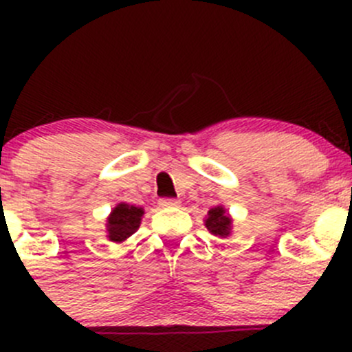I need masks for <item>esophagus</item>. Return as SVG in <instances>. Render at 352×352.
Here are the masks:
<instances>
[{"label":"esophagus","mask_w":352,"mask_h":352,"mask_svg":"<svg viewBox=\"0 0 352 352\" xmlns=\"http://www.w3.org/2000/svg\"><path fill=\"white\" fill-rule=\"evenodd\" d=\"M158 204L162 206V208H175V206H180V201H179V199L163 197V199H160Z\"/></svg>","instance_id":"34e87169"}]
</instances>
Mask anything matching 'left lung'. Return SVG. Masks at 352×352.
Segmentation results:
<instances>
[{"mask_svg": "<svg viewBox=\"0 0 352 352\" xmlns=\"http://www.w3.org/2000/svg\"><path fill=\"white\" fill-rule=\"evenodd\" d=\"M230 225H232V219L226 214L223 208H212L209 209L208 219H206V226H208L209 232L212 235L226 236L230 233Z\"/></svg>", "mask_w": 352, "mask_h": 352, "instance_id": "obj_1", "label": "left lung"}]
</instances>
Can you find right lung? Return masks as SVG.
<instances>
[{"label":"right lung","mask_w":352,"mask_h":352,"mask_svg":"<svg viewBox=\"0 0 352 352\" xmlns=\"http://www.w3.org/2000/svg\"><path fill=\"white\" fill-rule=\"evenodd\" d=\"M141 216H143V209L136 208V206H129L122 202L117 208H113L107 221L109 239L112 242H122V240L129 239L140 228Z\"/></svg>","instance_id":"obj_1"}]
</instances>
